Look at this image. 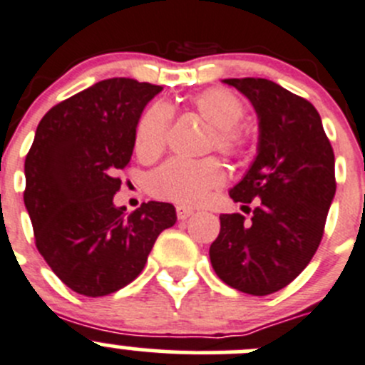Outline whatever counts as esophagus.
Here are the masks:
<instances>
[{"mask_svg": "<svg viewBox=\"0 0 365 365\" xmlns=\"http://www.w3.org/2000/svg\"><path fill=\"white\" fill-rule=\"evenodd\" d=\"M175 212H178L179 220H187L193 215V209L186 207V205H178V207H175Z\"/></svg>", "mask_w": 365, "mask_h": 365, "instance_id": "obj_1", "label": "esophagus"}]
</instances>
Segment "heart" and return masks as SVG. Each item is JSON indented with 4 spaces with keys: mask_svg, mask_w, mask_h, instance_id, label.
<instances>
[{
    "mask_svg": "<svg viewBox=\"0 0 365 365\" xmlns=\"http://www.w3.org/2000/svg\"><path fill=\"white\" fill-rule=\"evenodd\" d=\"M187 104L212 125L207 147L227 158H241L250 149V133L241 118L247 113L243 99L232 90L215 86L198 92ZM172 110L165 103H153L140 115L135 128V150L142 160H154L167 147ZM225 181L223 165L216 158L182 160L172 158L147 178V190L154 197L181 204H198Z\"/></svg>",
    "mask_w": 365,
    "mask_h": 365,
    "instance_id": "b5f03b06",
    "label": "heart"
}]
</instances>
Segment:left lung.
Segmentation results:
<instances>
[{
	"instance_id": "1",
	"label": "left lung",
	"mask_w": 365,
	"mask_h": 365,
	"mask_svg": "<svg viewBox=\"0 0 365 365\" xmlns=\"http://www.w3.org/2000/svg\"><path fill=\"white\" fill-rule=\"evenodd\" d=\"M223 81L254 104L259 153L229 191L252 218L220 216L209 257L227 286L266 297L293 282L319 247L337 186L334 149L319 113L304 97L262 78Z\"/></svg>"
}]
</instances>
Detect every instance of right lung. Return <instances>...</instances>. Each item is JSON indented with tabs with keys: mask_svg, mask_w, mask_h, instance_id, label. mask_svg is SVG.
Instances as JSON below:
<instances>
[{
	"mask_svg": "<svg viewBox=\"0 0 365 365\" xmlns=\"http://www.w3.org/2000/svg\"><path fill=\"white\" fill-rule=\"evenodd\" d=\"M161 86L113 78L61 101L38 122L24 161V205L35 245L61 282L83 297H106L142 273L175 207L147 202L115 207L117 172L129 165L135 128Z\"/></svg>",
	"mask_w": 365,
	"mask_h": 365,
	"instance_id": "1",
	"label": "right lung"
}]
</instances>
